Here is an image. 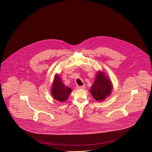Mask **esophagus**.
<instances>
[{
  "mask_svg": "<svg viewBox=\"0 0 152 152\" xmlns=\"http://www.w3.org/2000/svg\"><path fill=\"white\" fill-rule=\"evenodd\" d=\"M76 88L77 90H83V89L85 88V86L84 85H83V86H77Z\"/></svg>",
  "mask_w": 152,
  "mask_h": 152,
  "instance_id": "34e87169",
  "label": "esophagus"
}]
</instances>
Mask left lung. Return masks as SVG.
<instances>
[{"label": "left lung", "mask_w": 152, "mask_h": 152, "mask_svg": "<svg viewBox=\"0 0 152 152\" xmlns=\"http://www.w3.org/2000/svg\"><path fill=\"white\" fill-rule=\"evenodd\" d=\"M113 89V83L105 73L100 70L97 72L90 89V93L94 99L98 102L103 101L111 95Z\"/></svg>", "instance_id": "1"}]
</instances>
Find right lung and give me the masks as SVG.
Returning a JSON list of instances; mask_svg holds the SVG:
<instances>
[{
	"label": "right lung",
	"instance_id": "obj_1",
	"mask_svg": "<svg viewBox=\"0 0 152 152\" xmlns=\"http://www.w3.org/2000/svg\"><path fill=\"white\" fill-rule=\"evenodd\" d=\"M72 92V89L64 85L58 74L55 75L51 86V94L53 99L61 102L66 101Z\"/></svg>",
	"mask_w": 152,
	"mask_h": 152
}]
</instances>
